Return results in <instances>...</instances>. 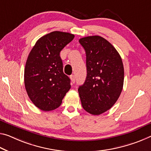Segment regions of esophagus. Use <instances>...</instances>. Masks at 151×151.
<instances>
[{
	"label": "esophagus",
	"instance_id": "34e87169",
	"mask_svg": "<svg viewBox=\"0 0 151 151\" xmlns=\"http://www.w3.org/2000/svg\"><path fill=\"white\" fill-rule=\"evenodd\" d=\"M70 79H71V81H72V82H73V83L75 82V80H76V77H75V76L74 75H70Z\"/></svg>",
	"mask_w": 151,
	"mask_h": 151
}]
</instances>
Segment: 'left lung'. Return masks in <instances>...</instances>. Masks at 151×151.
Segmentation results:
<instances>
[{
    "label": "left lung",
    "mask_w": 151,
    "mask_h": 151,
    "mask_svg": "<svg viewBox=\"0 0 151 151\" xmlns=\"http://www.w3.org/2000/svg\"><path fill=\"white\" fill-rule=\"evenodd\" d=\"M86 52L87 77L78 88L82 106L92 115L109 109L118 99L123 88L124 70L118 51L98 35L81 38Z\"/></svg>",
    "instance_id": "left-lung-1"
}]
</instances>
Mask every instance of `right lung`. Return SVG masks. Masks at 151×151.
I'll use <instances>...</instances> for the list:
<instances>
[{
  "instance_id": "obj_1",
  "label": "right lung",
  "mask_w": 151,
  "mask_h": 151,
  "mask_svg": "<svg viewBox=\"0 0 151 151\" xmlns=\"http://www.w3.org/2000/svg\"><path fill=\"white\" fill-rule=\"evenodd\" d=\"M74 37L69 33L52 32L40 37L29 54L24 71L25 89L33 104L43 111L58 108L70 88L60 53Z\"/></svg>"
}]
</instances>
